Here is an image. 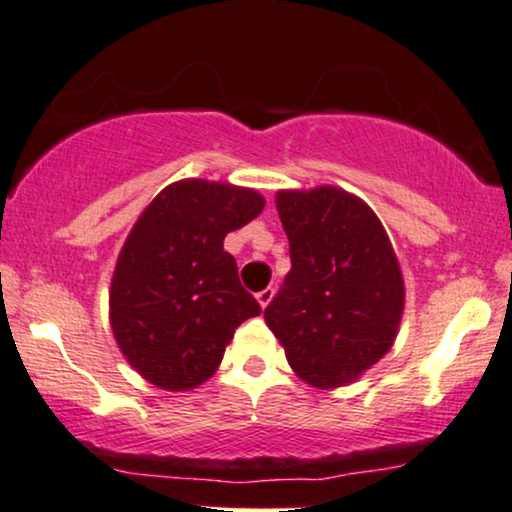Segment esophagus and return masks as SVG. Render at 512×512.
<instances>
[{
  "mask_svg": "<svg viewBox=\"0 0 512 512\" xmlns=\"http://www.w3.org/2000/svg\"><path fill=\"white\" fill-rule=\"evenodd\" d=\"M274 298V288H264V291L257 293V303H260L262 307H267L269 303H272Z\"/></svg>",
  "mask_w": 512,
  "mask_h": 512,
  "instance_id": "obj_1",
  "label": "esophagus"
}]
</instances>
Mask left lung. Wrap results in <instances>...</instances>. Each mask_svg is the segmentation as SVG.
<instances>
[{
    "mask_svg": "<svg viewBox=\"0 0 512 512\" xmlns=\"http://www.w3.org/2000/svg\"><path fill=\"white\" fill-rule=\"evenodd\" d=\"M276 209L291 272L264 310L288 365L319 389L350 384L389 353L403 315V274L381 221L346 190H283Z\"/></svg>",
    "mask_w": 512,
    "mask_h": 512,
    "instance_id": "left-lung-1",
    "label": "left lung"
}]
</instances>
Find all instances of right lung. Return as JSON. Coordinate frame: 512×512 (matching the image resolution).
Returning <instances> with one entry per match:
<instances>
[{
  "mask_svg": "<svg viewBox=\"0 0 512 512\" xmlns=\"http://www.w3.org/2000/svg\"><path fill=\"white\" fill-rule=\"evenodd\" d=\"M255 190L178 181L164 188L126 238L109 293L126 360L169 391L200 386L245 319L262 312L224 250L229 231L262 212Z\"/></svg>",
  "mask_w": 512,
  "mask_h": 512,
  "instance_id": "right-lung-1",
  "label": "right lung"
}]
</instances>
